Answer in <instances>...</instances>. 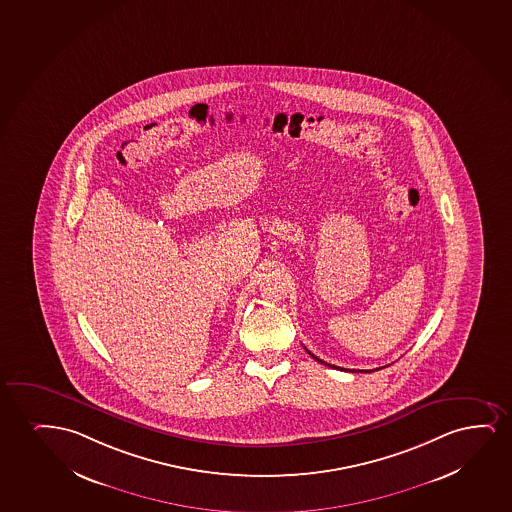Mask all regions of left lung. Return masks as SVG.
<instances>
[{
    "label": "left lung",
    "mask_w": 512,
    "mask_h": 512,
    "mask_svg": "<svg viewBox=\"0 0 512 512\" xmlns=\"http://www.w3.org/2000/svg\"><path fill=\"white\" fill-rule=\"evenodd\" d=\"M307 351V349H306ZM307 354H311L312 358L316 359V361H319V363H321V365H328V363H326V361H323V359H319L318 356H314V354H312L311 351H307ZM328 366H332V368H339V370H344V372H347L346 368H340V366H333V365H328ZM349 372H359V370H349Z\"/></svg>",
    "instance_id": "left-lung-1"
}]
</instances>
